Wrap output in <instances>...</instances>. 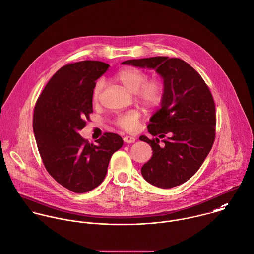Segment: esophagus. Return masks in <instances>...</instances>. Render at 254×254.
Listing matches in <instances>:
<instances>
[{"label":"esophagus","instance_id":"esophagus-1","mask_svg":"<svg viewBox=\"0 0 254 254\" xmlns=\"http://www.w3.org/2000/svg\"><path fill=\"white\" fill-rule=\"evenodd\" d=\"M123 140H124L125 143L130 144V143H134V142L136 141V137H133V136H125V137L123 138Z\"/></svg>","mask_w":254,"mask_h":254}]
</instances>
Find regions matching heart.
I'll use <instances>...</instances> for the list:
<instances>
[{
    "instance_id": "heart-1",
    "label": "heart",
    "mask_w": 254,
    "mask_h": 254,
    "mask_svg": "<svg viewBox=\"0 0 254 254\" xmlns=\"http://www.w3.org/2000/svg\"><path fill=\"white\" fill-rule=\"evenodd\" d=\"M115 80L121 83L127 89L134 93V99L146 108H155L159 106L166 93V83L161 78H150L146 72L136 68H126L115 75ZM103 88V81L99 80L92 90V99L96 101L99 98ZM141 118L138 110H130L118 114L114 118V123L120 129L131 132L134 131Z\"/></svg>"
}]
</instances>
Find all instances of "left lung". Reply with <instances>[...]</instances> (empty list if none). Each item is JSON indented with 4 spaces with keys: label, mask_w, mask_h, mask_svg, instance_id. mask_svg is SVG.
<instances>
[{
    "label": "left lung",
    "mask_w": 254,
    "mask_h": 254,
    "mask_svg": "<svg viewBox=\"0 0 254 254\" xmlns=\"http://www.w3.org/2000/svg\"><path fill=\"white\" fill-rule=\"evenodd\" d=\"M122 64L156 69L166 83L162 107L147 126L154 138L140 137L153 150L141 172L149 183L161 188L180 185L200 169L215 141L216 106L209 86L179 58L158 56Z\"/></svg>",
    "instance_id": "8db88e82"
}]
</instances>
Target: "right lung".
Segmentation results:
<instances>
[{
  "label": "right lung",
  "mask_w": 254,
  "mask_h": 254,
  "mask_svg": "<svg viewBox=\"0 0 254 254\" xmlns=\"http://www.w3.org/2000/svg\"><path fill=\"white\" fill-rule=\"evenodd\" d=\"M108 67L90 60L63 66L34 106L33 132L43 165L58 183L75 193L97 187L112 155L123 146L122 138L115 133L105 132L95 145L79 134L92 113L95 81Z\"/></svg>",
  "instance_id": "add662e5"
}]
</instances>
